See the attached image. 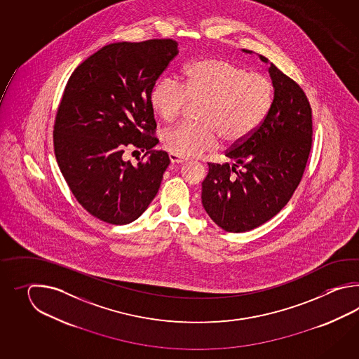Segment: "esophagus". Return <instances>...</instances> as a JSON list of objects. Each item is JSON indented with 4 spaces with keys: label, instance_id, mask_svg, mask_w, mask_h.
I'll return each instance as SVG.
<instances>
[{
    "label": "esophagus",
    "instance_id": "34e87169",
    "mask_svg": "<svg viewBox=\"0 0 359 359\" xmlns=\"http://www.w3.org/2000/svg\"><path fill=\"white\" fill-rule=\"evenodd\" d=\"M169 161H170V163H177V164H180V163H184V159H182V158H180V156H177V155H175V154H169Z\"/></svg>",
    "mask_w": 359,
    "mask_h": 359
}]
</instances>
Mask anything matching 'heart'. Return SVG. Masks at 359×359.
Returning a JSON list of instances; mask_svg holds the SVG:
<instances>
[{"label": "heart", "mask_w": 359, "mask_h": 359, "mask_svg": "<svg viewBox=\"0 0 359 359\" xmlns=\"http://www.w3.org/2000/svg\"><path fill=\"white\" fill-rule=\"evenodd\" d=\"M275 87L268 76L221 57L189 62L181 83L161 78L154 84L149 104L163 122H176L189 104L198 105V124H180L161 136L169 153L198 156L219 147L222 137L231 145L250 137L271 111Z\"/></svg>", "instance_id": "heart-1"}]
</instances>
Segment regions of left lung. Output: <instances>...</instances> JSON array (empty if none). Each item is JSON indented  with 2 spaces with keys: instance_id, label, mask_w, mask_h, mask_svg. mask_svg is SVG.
Here are the masks:
<instances>
[{
  "instance_id": "1",
  "label": "left lung",
  "mask_w": 359,
  "mask_h": 359,
  "mask_svg": "<svg viewBox=\"0 0 359 359\" xmlns=\"http://www.w3.org/2000/svg\"><path fill=\"white\" fill-rule=\"evenodd\" d=\"M268 70L275 87L269 114L226 151L233 164L208 163L203 181L206 213L227 232H246L273 218L297 190L312 149V107L304 91L275 64Z\"/></svg>"
}]
</instances>
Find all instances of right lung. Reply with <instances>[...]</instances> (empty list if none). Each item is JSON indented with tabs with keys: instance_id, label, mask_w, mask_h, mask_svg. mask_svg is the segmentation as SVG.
Listing matches in <instances>:
<instances>
[{
	"instance_id": "obj_1",
	"label": "right lung",
	"mask_w": 359,
	"mask_h": 359,
	"mask_svg": "<svg viewBox=\"0 0 359 359\" xmlns=\"http://www.w3.org/2000/svg\"><path fill=\"white\" fill-rule=\"evenodd\" d=\"M177 54L175 39L118 42L69 78L55 118V156L76 201L100 221L130 223L158 194L169 156L153 150L159 140L149 95ZM126 147L148 158L124 162Z\"/></svg>"
}]
</instances>
